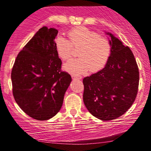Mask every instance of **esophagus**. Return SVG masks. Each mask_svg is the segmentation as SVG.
Instances as JSON below:
<instances>
[{"label": "esophagus", "instance_id": "1", "mask_svg": "<svg viewBox=\"0 0 151 151\" xmlns=\"http://www.w3.org/2000/svg\"><path fill=\"white\" fill-rule=\"evenodd\" d=\"M72 77L73 79H81V77H77V76H74V75H72Z\"/></svg>", "mask_w": 151, "mask_h": 151}]
</instances>
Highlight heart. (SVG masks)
Listing matches in <instances>:
<instances>
[{
  "instance_id": "heart-1",
  "label": "heart",
  "mask_w": 151,
  "mask_h": 151,
  "mask_svg": "<svg viewBox=\"0 0 151 151\" xmlns=\"http://www.w3.org/2000/svg\"><path fill=\"white\" fill-rule=\"evenodd\" d=\"M68 35L70 40L60 35L55 41L57 52L64 60L73 55V45L75 47H81L79 52L80 58L72 59L64 65V69L67 72L73 75H81L90 70L95 72L104 67L111 51L108 40L85 27H75L69 31Z\"/></svg>"
}]
</instances>
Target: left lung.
<instances>
[{"label": "left lung", "instance_id": "left-lung-1", "mask_svg": "<svg viewBox=\"0 0 151 151\" xmlns=\"http://www.w3.org/2000/svg\"><path fill=\"white\" fill-rule=\"evenodd\" d=\"M111 51L101 70L83 79V100L93 116L102 121L117 119L133 104L138 93L139 72L129 47L110 32Z\"/></svg>", "mask_w": 151, "mask_h": 151}]
</instances>
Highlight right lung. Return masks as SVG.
<instances>
[{"label": "right lung", "mask_w": 151, "mask_h": 151, "mask_svg": "<svg viewBox=\"0 0 151 151\" xmlns=\"http://www.w3.org/2000/svg\"><path fill=\"white\" fill-rule=\"evenodd\" d=\"M58 30L42 27L19 52L12 69L14 99L29 116L46 121L60 111L72 77L61 71L55 48Z\"/></svg>", "instance_id": "right-lung-1"}]
</instances>
